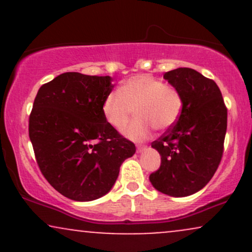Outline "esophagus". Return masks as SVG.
<instances>
[{
    "label": "esophagus",
    "instance_id": "34e87169",
    "mask_svg": "<svg viewBox=\"0 0 252 252\" xmlns=\"http://www.w3.org/2000/svg\"><path fill=\"white\" fill-rule=\"evenodd\" d=\"M146 149H147L146 146H138L137 147V153H143Z\"/></svg>",
    "mask_w": 252,
    "mask_h": 252
}]
</instances>
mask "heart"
Listing matches in <instances>:
<instances>
[{
  "label": "heart",
  "mask_w": 252,
  "mask_h": 252,
  "mask_svg": "<svg viewBox=\"0 0 252 252\" xmlns=\"http://www.w3.org/2000/svg\"><path fill=\"white\" fill-rule=\"evenodd\" d=\"M181 94L173 86L150 74H137L121 84L118 91L104 98L103 115L112 128L126 126L135 109L136 120L124 131L135 142L149 137L153 126L158 130L169 128L180 117Z\"/></svg>",
  "instance_id": "b5f03b06"
}]
</instances>
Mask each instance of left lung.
Masks as SVG:
<instances>
[{"label":"left lung","mask_w":252,"mask_h":252,"mask_svg":"<svg viewBox=\"0 0 252 252\" xmlns=\"http://www.w3.org/2000/svg\"><path fill=\"white\" fill-rule=\"evenodd\" d=\"M163 78L181 94L178 122L152 143L161 166L149 180L158 192L189 196L204 189L215 175L224 152L227 109L218 85L198 71L180 67Z\"/></svg>","instance_id":"obj_1"}]
</instances>
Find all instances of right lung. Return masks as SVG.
Masks as SVG:
<instances>
[{"mask_svg":"<svg viewBox=\"0 0 252 252\" xmlns=\"http://www.w3.org/2000/svg\"><path fill=\"white\" fill-rule=\"evenodd\" d=\"M109 76L66 72L43 84L30 116V138L46 180L66 198L105 195L135 144L106 122L103 102L114 89Z\"/></svg>","mask_w":252,"mask_h":252,"instance_id":"obj_1","label":"right lung"}]
</instances>
